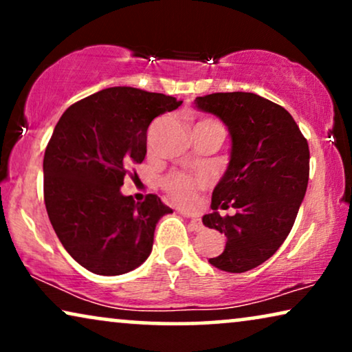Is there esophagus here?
<instances>
[{"instance_id": "obj_1", "label": "esophagus", "mask_w": 352, "mask_h": 352, "mask_svg": "<svg viewBox=\"0 0 352 352\" xmlns=\"http://www.w3.org/2000/svg\"><path fill=\"white\" fill-rule=\"evenodd\" d=\"M186 218H189V221H190V228L194 229L195 232H200V230L204 229V224H201V221H200V219L192 218V216H189V214H186Z\"/></svg>"}]
</instances>
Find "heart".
<instances>
[{"label": "heart", "mask_w": 352, "mask_h": 352, "mask_svg": "<svg viewBox=\"0 0 352 352\" xmlns=\"http://www.w3.org/2000/svg\"><path fill=\"white\" fill-rule=\"evenodd\" d=\"M200 126H213V128H221V123L216 122V120L206 118L201 120L195 124V128ZM163 189L166 190V194L171 197L173 200L176 201L177 205L182 206V208H194V206L199 205L200 201V192L206 189L210 184L208 176H189L186 173H170L165 179H163Z\"/></svg>", "instance_id": "heart-1"}]
</instances>
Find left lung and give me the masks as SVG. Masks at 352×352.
<instances>
[{
    "instance_id": "obj_1",
    "label": "left lung",
    "mask_w": 352,
    "mask_h": 352,
    "mask_svg": "<svg viewBox=\"0 0 352 352\" xmlns=\"http://www.w3.org/2000/svg\"><path fill=\"white\" fill-rule=\"evenodd\" d=\"M195 107L228 126L229 166L211 197L206 228L226 235L224 252L210 264L226 272L259 266L285 242L309 181V146L290 113L253 93H213ZM235 208L234 217L219 209Z\"/></svg>"
}]
</instances>
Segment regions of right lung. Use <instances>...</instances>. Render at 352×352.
<instances>
[{
	"label": "right lung",
	"mask_w": 352,
	"mask_h": 352,
	"mask_svg": "<svg viewBox=\"0 0 352 352\" xmlns=\"http://www.w3.org/2000/svg\"><path fill=\"white\" fill-rule=\"evenodd\" d=\"M173 96L115 86L65 110L47 142L45 205L60 243L99 276L126 274L146 261L163 214L157 195L144 201L120 192L128 168L147 153V128L179 107Z\"/></svg>",
	"instance_id": "right-lung-1"
}]
</instances>
